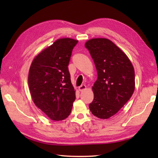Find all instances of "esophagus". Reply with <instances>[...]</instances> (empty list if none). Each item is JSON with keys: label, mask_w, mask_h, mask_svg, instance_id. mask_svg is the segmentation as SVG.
<instances>
[{"label": "esophagus", "mask_w": 158, "mask_h": 158, "mask_svg": "<svg viewBox=\"0 0 158 158\" xmlns=\"http://www.w3.org/2000/svg\"><path fill=\"white\" fill-rule=\"evenodd\" d=\"M86 89V86L85 85H81V86L79 87V90L80 92H82L83 90H85Z\"/></svg>", "instance_id": "34e87169"}]
</instances>
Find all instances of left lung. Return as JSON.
<instances>
[{"label":"left lung","instance_id":"1","mask_svg":"<svg viewBox=\"0 0 158 158\" xmlns=\"http://www.w3.org/2000/svg\"><path fill=\"white\" fill-rule=\"evenodd\" d=\"M89 50L98 74L92 90L94 100L89 108L94 115L106 119L119 111L135 89V69L128 57L110 40H88Z\"/></svg>","mask_w":158,"mask_h":158}]
</instances>
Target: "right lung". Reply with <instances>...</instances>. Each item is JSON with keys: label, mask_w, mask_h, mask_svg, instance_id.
<instances>
[{"label": "right lung", "mask_w": 158, "mask_h": 158, "mask_svg": "<svg viewBox=\"0 0 158 158\" xmlns=\"http://www.w3.org/2000/svg\"><path fill=\"white\" fill-rule=\"evenodd\" d=\"M77 43L70 38L56 40L35 56L30 67L28 85L32 99L53 121L68 117L75 100L68 65Z\"/></svg>", "instance_id": "obj_1"}]
</instances>
